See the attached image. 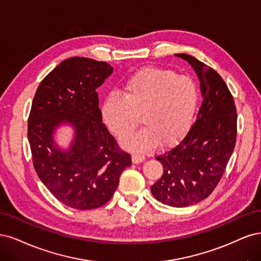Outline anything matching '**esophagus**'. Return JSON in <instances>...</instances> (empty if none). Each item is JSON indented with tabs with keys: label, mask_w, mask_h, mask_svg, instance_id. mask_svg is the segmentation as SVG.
<instances>
[{
	"label": "esophagus",
	"mask_w": 261,
	"mask_h": 261,
	"mask_svg": "<svg viewBox=\"0 0 261 261\" xmlns=\"http://www.w3.org/2000/svg\"><path fill=\"white\" fill-rule=\"evenodd\" d=\"M145 161V156L141 154H133L132 155V163L133 164H140Z\"/></svg>",
	"instance_id": "obj_1"
}]
</instances>
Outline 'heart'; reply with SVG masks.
<instances>
[{
  "label": "heart",
  "mask_w": 261,
  "mask_h": 261,
  "mask_svg": "<svg viewBox=\"0 0 261 261\" xmlns=\"http://www.w3.org/2000/svg\"><path fill=\"white\" fill-rule=\"evenodd\" d=\"M197 97L195 83L188 75L144 68L125 81L121 96L109 95L105 99L102 116L108 129L121 141L131 136L141 118L144 129L124 142L132 150L171 147L191 129Z\"/></svg>",
  "instance_id": "b5f03b06"
}]
</instances>
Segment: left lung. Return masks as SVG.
I'll return each instance as SVG.
<instances>
[{
    "label": "left lung",
    "instance_id": "8db88e82",
    "mask_svg": "<svg viewBox=\"0 0 261 261\" xmlns=\"http://www.w3.org/2000/svg\"><path fill=\"white\" fill-rule=\"evenodd\" d=\"M198 75L203 102L195 122L178 145L156 156L164 166L150 191L163 204L187 207L212 194L220 182L237 142L238 115L231 92L212 67L188 54Z\"/></svg>",
    "mask_w": 261,
    "mask_h": 261
}]
</instances>
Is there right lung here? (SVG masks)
<instances>
[{"mask_svg":"<svg viewBox=\"0 0 261 261\" xmlns=\"http://www.w3.org/2000/svg\"><path fill=\"white\" fill-rule=\"evenodd\" d=\"M113 67L87 57L63 61L41 81L28 119L33 167L48 191L66 206L90 210L112 198L131 155L119 147L102 120L96 88ZM76 132L65 152L53 133L61 123Z\"/></svg>","mask_w":261,"mask_h":261,"instance_id":"obj_1","label":"right lung"}]
</instances>
